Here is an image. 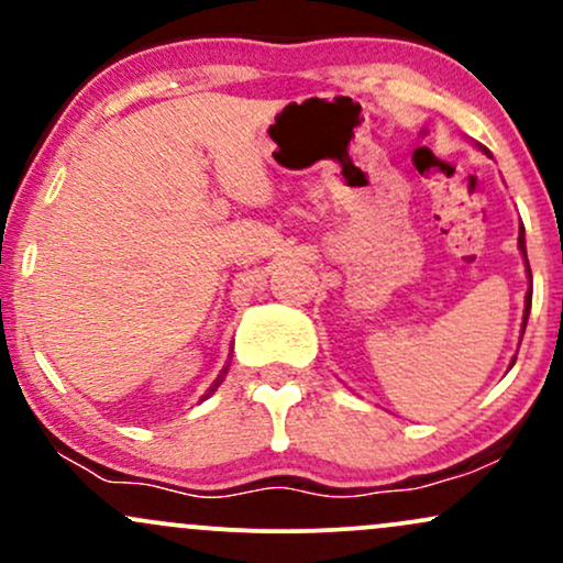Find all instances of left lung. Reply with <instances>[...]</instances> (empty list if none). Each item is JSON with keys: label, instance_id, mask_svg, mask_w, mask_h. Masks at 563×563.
Here are the masks:
<instances>
[{"label": "left lung", "instance_id": "obj_1", "mask_svg": "<svg viewBox=\"0 0 563 563\" xmlns=\"http://www.w3.org/2000/svg\"><path fill=\"white\" fill-rule=\"evenodd\" d=\"M484 156L489 158V151L484 145H476ZM519 251L521 256H525V264H527V275H529V286H532V273H529V262H527V245H525V228H519ZM529 307H532V288L527 290V299H525V320H521V335H525V328H527V320H529ZM516 360H510V365H514Z\"/></svg>", "mask_w": 563, "mask_h": 563}]
</instances>
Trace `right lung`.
Masks as SVG:
<instances>
[{"label":"right lung","mask_w":563,"mask_h":563,"mask_svg":"<svg viewBox=\"0 0 563 563\" xmlns=\"http://www.w3.org/2000/svg\"><path fill=\"white\" fill-rule=\"evenodd\" d=\"M228 367H230V363L222 367V373H219V376H217V380H214V384H211V386H209V391H206V394H203V399H206V397H209V394H214V391L219 389V384H222V380H224V376H228Z\"/></svg>","instance_id":"obj_1"}]
</instances>
